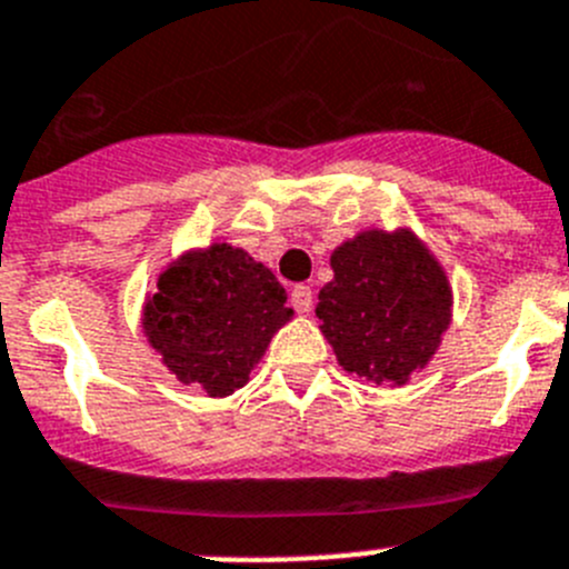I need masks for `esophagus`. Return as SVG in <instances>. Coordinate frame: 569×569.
<instances>
[{
  "mask_svg": "<svg viewBox=\"0 0 569 569\" xmlns=\"http://www.w3.org/2000/svg\"><path fill=\"white\" fill-rule=\"evenodd\" d=\"M290 301H293L296 310L307 312L312 307V288H307V284H296L293 293H290Z\"/></svg>",
  "mask_w": 569,
  "mask_h": 569,
  "instance_id": "1",
  "label": "esophagus"
}]
</instances>
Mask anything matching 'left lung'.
Instances as JSON below:
<instances>
[{"label": "left lung", "mask_w": 569, "mask_h": 569, "mask_svg": "<svg viewBox=\"0 0 569 569\" xmlns=\"http://www.w3.org/2000/svg\"><path fill=\"white\" fill-rule=\"evenodd\" d=\"M332 270L316 316L338 363L378 387L406 383L448 327L451 290L440 264L411 233L367 231L332 253Z\"/></svg>", "instance_id": "8db88e82"}]
</instances>
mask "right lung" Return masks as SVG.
Instances as JSON below:
<instances>
[{"instance_id": "1", "label": "right lung", "mask_w": 569, "mask_h": 569, "mask_svg": "<svg viewBox=\"0 0 569 569\" xmlns=\"http://www.w3.org/2000/svg\"><path fill=\"white\" fill-rule=\"evenodd\" d=\"M288 293L244 250L213 244L166 270L143 327L166 367L211 398L248 380L270 336L293 316Z\"/></svg>"}]
</instances>
